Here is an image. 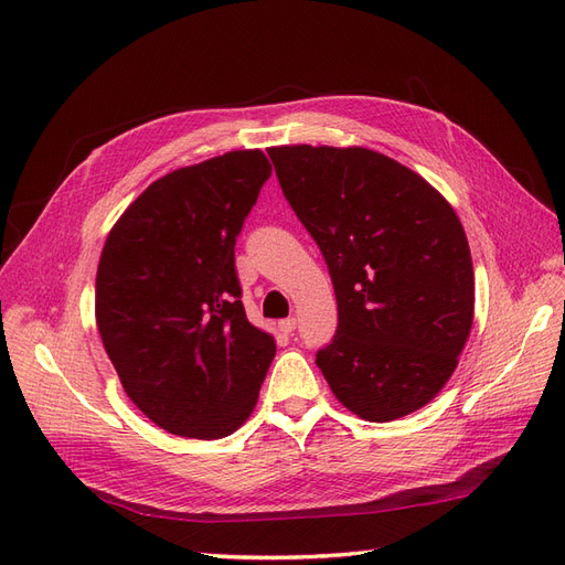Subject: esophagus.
<instances>
[{
	"label": "esophagus",
	"mask_w": 565,
	"mask_h": 565,
	"mask_svg": "<svg viewBox=\"0 0 565 565\" xmlns=\"http://www.w3.org/2000/svg\"><path fill=\"white\" fill-rule=\"evenodd\" d=\"M278 328H280V332H285V334H292V332L297 330V318H285V320H280Z\"/></svg>",
	"instance_id": "obj_1"
}]
</instances>
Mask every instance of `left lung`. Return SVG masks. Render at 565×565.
Listing matches in <instances>:
<instances>
[{
	"instance_id": "left-lung-1",
	"label": "left lung",
	"mask_w": 565,
	"mask_h": 565,
	"mask_svg": "<svg viewBox=\"0 0 565 565\" xmlns=\"http://www.w3.org/2000/svg\"><path fill=\"white\" fill-rule=\"evenodd\" d=\"M268 156L334 285L337 334L316 365L358 417L415 413L450 380L473 322L471 252L455 210L413 169L367 148Z\"/></svg>"
}]
</instances>
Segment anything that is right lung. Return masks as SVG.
Listing matches in <instances>:
<instances>
[{"mask_svg":"<svg viewBox=\"0 0 565 565\" xmlns=\"http://www.w3.org/2000/svg\"><path fill=\"white\" fill-rule=\"evenodd\" d=\"M268 177L262 150L177 169L129 204L100 252V339L127 396L169 434H233L276 358L273 337L247 320L235 270Z\"/></svg>","mask_w":565,"mask_h":565,"instance_id":"add662e5","label":"right lung"}]
</instances>
